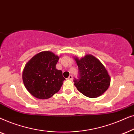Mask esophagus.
Instances as JSON below:
<instances>
[{"mask_svg": "<svg viewBox=\"0 0 134 134\" xmlns=\"http://www.w3.org/2000/svg\"><path fill=\"white\" fill-rule=\"evenodd\" d=\"M68 79L72 80V75H70V76H69L68 77Z\"/></svg>", "mask_w": 134, "mask_h": 134, "instance_id": "esophagus-1", "label": "esophagus"}]
</instances>
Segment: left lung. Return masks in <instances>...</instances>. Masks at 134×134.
I'll use <instances>...</instances> for the list:
<instances>
[{"label": "left lung", "instance_id": "left-lung-1", "mask_svg": "<svg viewBox=\"0 0 134 134\" xmlns=\"http://www.w3.org/2000/svg\"><path fill=\"white\" fill-rule=\"evenodd\" d=\"M79 67V76L75 79L74 85L85 96L98 98L109 88L110 77L104 66L92 55H86L81 59L74 57Z\"/></svg>", "mask_w": 134, "mask_h": 134}]
</instances>
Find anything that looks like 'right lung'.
<instances>
[{"label":"right lung","instance_id":"add662e5","mask_svg":"<svg viewBox=\"0 0 134 134\" xmlns=\"http://www.w3.org/2000/svg\"><path fill=\"white\" fill-rule=\"evenodd\" d=\"M58 59L53 52L43 51L26 63L23 73V82L34 97L46 99L60 90L65 79L62 71L56 69Z\"/></svg>","mask_w":134,"mask_h":134}]
</instances>
